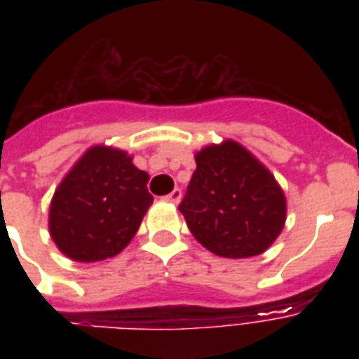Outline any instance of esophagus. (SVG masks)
Instances as JSON below:
<instances>
[{
	"label": "esophagus",
	"mask_w": 359,
	"mask_h": 359,
	"mask_svg": "<svg viewBox=\"0 0 359 359\" xmlns=\"http://www.w3.org/2000/svg\"><path fill=\"white\" fill-rule=\"evenodd\" d=\"M180 197H182V191H180L179 188H175V190L171 191V194H168V196L163 197V199H165V201H169V203H173V205H179Z\"/></svg>",
	"instance_id": "34e87169"
}]
</instances>
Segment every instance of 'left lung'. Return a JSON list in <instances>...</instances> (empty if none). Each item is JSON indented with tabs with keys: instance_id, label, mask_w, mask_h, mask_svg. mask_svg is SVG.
Masks as SVG:
<instances>
[{
	"instance_id": "8db88e82",
	"label": "left lung",
	"mask_w": 359,
	"mask_h": 359,
	"mask_svg": "<svg viewBox=\"0 0 359 359\" xmlns=\"http://www.w3.org/2000/svg\"><path fill=\"white\" fill-rule=\"evenodd\" d=\"M196 163L179 205L191 235L227 259L264 253L287 219V199L273 175L233 140L201 149Z\"/></svg>"
}]
</instances>
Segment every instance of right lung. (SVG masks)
<instances>
[{
	"label": "right lung",
	"instance_id": "right-lung-1",
	"mask_svg": "<svg viewBox=\"0 0 359 359\" xmlns=\"http://www.w3.org/2000/svg\"><path fill=\"white\" fill-rule=\"evenodd\" d=\"M149 173L128 152L95 145L74 163L53 194L48 227L61 253L97 262L130 244L152 205Z\"/></svg>",
	"mask_w": 359,
	"mask_h": 359
}]
</instances>
